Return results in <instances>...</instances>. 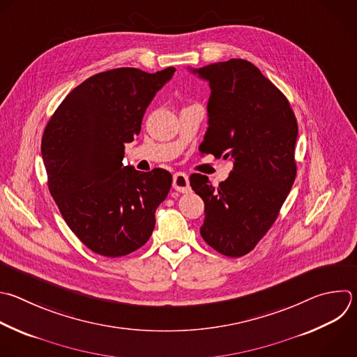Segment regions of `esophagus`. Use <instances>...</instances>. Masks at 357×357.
I'll return each mask as SVG.
<instances>
[{
	"instance_id": "1",
	"label": "esophagus",
	"mask_w": 357,
	"mask_h": 357,
	"mask_svg": "<svg viewBox=\"0 0 357 357\" xmlns=\"http://www.w3.org/2000/svg\"><path fill=\"white\" fill-rule=\"evenodd\" d=\"M172 186L175 190L181 192V193H186L190 190L189 186V176L183 172H176L174 175V181H172Z\"/></svg>"
}]
</instances>
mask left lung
I'll list each match as a JSON object with an SVG mask.
<instances>
[{
	"label": "left lung",
	"mask_w": 357,
	"mask_h": 357,
	"mask_svg": "<svg viewBox=\"0 0 357 357\" xmlns=\"http://www.w3.org/2000/svg\"><path fill=\"white\" fill-rule=\"evenodd\" d=\"M192 73L211 89L208 128L199 150L234 162L217 188L204 175H190L192 189L204 202L200 234L217 252L240 258L269 231L294 183L297 121L287 98L247 60Z\"/></svg>",
	"instance_id": "8db88e82"
}]
</instances>
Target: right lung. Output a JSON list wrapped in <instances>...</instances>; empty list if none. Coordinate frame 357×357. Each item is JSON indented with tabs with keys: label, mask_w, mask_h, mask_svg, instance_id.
I'll return each instance as SVG.
<instances>
[{
	"label": "right lung",
	"mask_w": 357,
	"mask_h": 357,
	"mask_svg": "<svg viewBox=\"0 0 357 357\" xmlns=\"http://www.w3.org/2000/svg\"><path fill=\"white\" fill-rule=\"evenodd\" d=\"M174 73L122 67L95 74L64 98L45 129L49 190L70 229L98 255L125 257L153 234L172 175L162 168L140 172L122 161L147 106Z\"/></svg>",
	"instance_id": "right-lung-1"
}]
</instances>
